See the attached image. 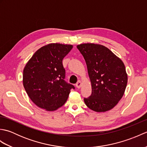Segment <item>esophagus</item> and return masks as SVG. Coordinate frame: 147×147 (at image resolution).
<instances>
[{
	"mask_svg": "<svg viewBox=\"0 0 147 147\" xmlns=\"http://www.w3.org/2000/svg\"><path fill=\"white\" fill-rule=\"evenodd\" d=\"M81 86H82V82H78L76 84V86L78 88H81Z\"/></svg>",
	"mask_w": 147,
	"mask_h": 147,
	"instance_id": "1",
	"label": "esophagus"
}]
</instances>
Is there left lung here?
Instances as JSON below:
<instances>
[{
  "label": "left lung",
  "mask_w": 147,
  "mask_h": 147,
  "mask_svg": "<svg viewBox=\"0 0 147 147\" xmlns=\"http://www.w3.org/2000/svg\"><path fill=\"white\" fill-rule=\"evenodd\" d=\"M85 59L92 85V94L84 98L87 107L95 112L111 110L125 92L127 75L121 59L105 46L95 43L77 45Z\"/></svg>",
  "instance_id": "obj_1"
}]
</instances>
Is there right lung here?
<instances>
[{
  "label": "right lung",
  "mask_w": 147,
  "mask_h": 147,
  "mask_svg": "<svg viewBox=\"0 0 147 147\" xmlns=\"http://www.w3.org/2000/svg\"><path fill=\"white\" fill-rule=\"evenodd\" d=\"M73 45L50 43L39 49L24 68V88L32 102L38 107L53 111L67 101L74 86L64 80L62 59Z\"/></svg>",
  "instance_id": "add662e5"
}]
</instances>
